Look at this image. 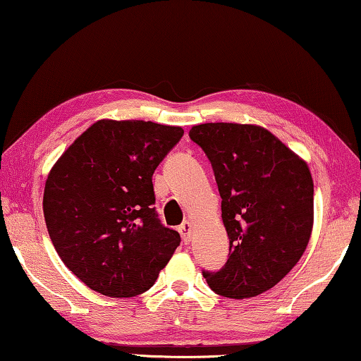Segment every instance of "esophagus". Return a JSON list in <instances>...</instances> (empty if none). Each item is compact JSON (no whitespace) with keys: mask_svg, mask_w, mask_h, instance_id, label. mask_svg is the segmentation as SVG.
<instances>
[{"mask_svg":"<svg viewBox=\"0 0 361 361\" xmlns=\"http://www.w3.org/2000/svg\"><path fill=\"white\" fill-rule=\"evenodd\" d=\"M178 232L181 233L183 241H185V243H190V241H191V232H192V222H190V220L183 222L180 227H178Z\"/></svg>","mask_w":361,"mask_h":361,"instance_id":"obj_1","label":"esophagus"}]
</instances>
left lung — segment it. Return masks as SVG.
<instances>
[{
	"mask_svg": "<svg viewBox=\"0 0 361 361\" xmlns=\"http://www.w3.org/2000/svg\"><path fill=\"white\" fill-rule=\"evenodd\" d=\"M190 137L211 160L222 197L228 261L204 272L227 298H251L277 285L300 261L314 220L308 164L266 128L204 123Z\"/></svg>",
	"mask_w": 361,
	"mask_h": 361,
	"instance_id": "1",
	"label": "left lung"
}]
</instances>
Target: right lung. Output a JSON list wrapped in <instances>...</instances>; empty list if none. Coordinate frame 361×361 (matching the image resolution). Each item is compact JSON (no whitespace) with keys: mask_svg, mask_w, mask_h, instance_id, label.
I'll use <instances>...</instances> for the list:
<instances>
[{"mask_svg":"<svg viewBox=\"0 0 361 361\" xmlns=\"http://www.w3.org/2000/svg\"><path fill=\"white\" fill-rule=\"evenodd\" d=\"M183 128L99 120L51 166L43 215L58 256L94 292L131 298L157 281L180 233L157 219L152 175Z\"/></svg>","mask_w":361,"mask_h":361,"instance_id":"add662e5","label":"right lung"}]
</instances>
